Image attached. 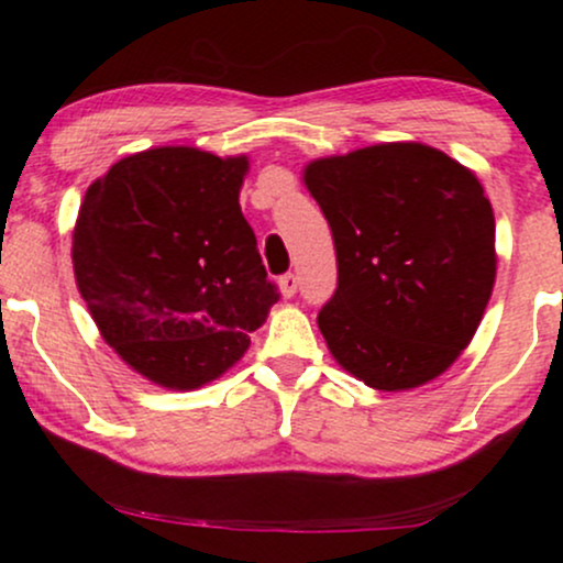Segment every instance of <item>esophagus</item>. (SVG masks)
<instances>
[{
    "mask_svg": "<svg viewBox=\"0 0 563 563\" xmlns=\"http://www.w3.org/2000/svg\"><path fill=\"white\" fill-rule=\"evenodd\" d=\"M296 288H299V277L294 273H286L280 277V294L286 296V299H290V296L296 294Z\"/></svg>",
    "mask_w": 563,
    "mask_h": 563,
    "instance_id": "34e87169",
    "label": "esophagus"
}]
</instances>
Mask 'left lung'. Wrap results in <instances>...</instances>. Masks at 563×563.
Returning <instances> with one entry per match:
<instances>
[{
    "instance_id": "1",
    "label": "left lung",
    "mask_w": 563,
    "mask_h": 563,
    "mask_svg": "<svg viewBox=\"0 0 563 563\" xmlns=\"http://www.w3.org/2000/svg\"><path fill=\"white\" fill-rule=\"evenodd\" d=\"M303 183L331 224L339 288L318 325L344 371L380 391L461 357L495 286V217L474 172L421 142L320 158Z\"/></svg>"
}]
</instances>
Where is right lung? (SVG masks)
<instances>
[{
  "instance_id": "1",
  "label": "right lung",
  "mask_w": 563,
  "mask_h": 563,
  "mask_svg": "<svg viewBox=\"0 0 563 563\" xmlns=\"http://www.w3.org/2000/svg\"><path fill=\"white\" fill-rule=\"evenodd\" d=\"M249 158L153 147L89 185L74 228V275L126 365L166 389H198L249 349L280 299L245 222Z\"/></svg>"
}]
</instances>
